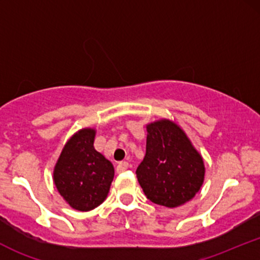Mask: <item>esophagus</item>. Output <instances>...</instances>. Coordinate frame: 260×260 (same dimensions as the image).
Wrapping results in <instances>:
<instances>
[{
  "mask_svg": "<svg viewBox=\"0 0 260 260\" xmlns=\"http://www.w3.org/2000/svg\"><path fill=\"white\" fill-rule=\"evenodd\" d=\"M128 169V162L127 161H121V162H118L117 168H116V171L118 172V174H121V172L126 171Z\"/></svg>",
  "mask_w": 260,
  "mask_h": 260,
  "instance_id": "obj_1",
  "label": "esophagus"
}]
</instances>
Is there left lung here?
Segmentation results:
<instances>
[{
  "label": "left lung",
  "instance_id": "8db88e82",
  "mask_svg": "<svg viewBox=\"0 0 260 260\" xmlns=\"http://www.w3.org/2000/svg\"><path fill=\"white\" fill-rule=\"evenodd\" d=\"M147 151L137 178L149 201L176 208L193 198L204 181V161L186 133L170 120L147 126Z\"/></svg>",
  "mask_w": 260,
  "mask_h": 260
}]
</instances>
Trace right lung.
Returning <instances> with one entry per match:
<instances>
[{
	"mask_svg": "<svg viewBox=\"0 0 260 260\" xmlns=\"http://www.w3.org/2000/svg\"><path fill=\"white\" fill-rule=\"evenodd\" d=\"M95 129L83 128L66 143L59 155L53 182L73 209L89 211L106 199L113 180L112 164L95 150Z\"/></svg>",
	"mask_w": 260,
	"mask_h": 260,
	"instance_id": "obj_1",
	"label": "right lung"
}]
</instances>
